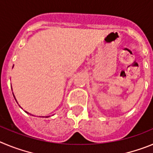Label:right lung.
<instances>
[{"label":"right lung","instance_id":"right-lung-1","mask_svg":"<svg viewBox=\"0 0 153 153\" xmlns=\"http://www.w3.org/2000/svg\"><path fill=\"white\" fill-rule=\"evenodd\" d=\"M26 113H27V112H26Z\"/></svg>","mask_w":153,"mask_h":153}]
</instances>
